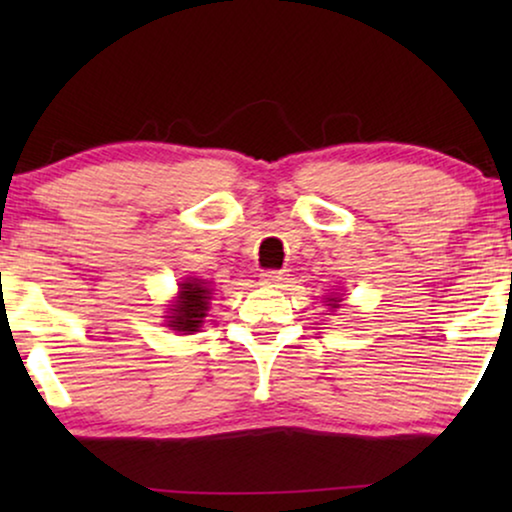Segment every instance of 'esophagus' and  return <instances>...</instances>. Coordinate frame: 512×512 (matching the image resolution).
Segmentation results:
<instances>
[{"instance_id": "obj_1", "label": "esophagus", "mask_w": 512, "mask_h": 512, "mask_svg": "<svg viewBox=\"0 0 512 512\" xmlns=\"http://www.w3.org/2000/svg\"><path fill=\"white\" fill-rule=\"evenodd\" d=\"M261 279H263V284H268V286H284L286 282H289V275L282 270H268V272H263Z\"/></svg>"}]
</instances>
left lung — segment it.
Masks as SVG:
<instances>
[{
    "mask_svg": "<svg viewBox=\"0 0 512 512\" xmlns=\"http://www.w3.org/2000/svg\"><path fill=\"white\" fill-rule=\"evenodd\" d=\"M340 300H342V298H326V303H328V305H331V307H340V305H338V303H340Z\"/></svg>",
    "mask_w": 512,
    "mask_h": 512,
    "instance_id": "obj_1",
    "label": "left lung"
}]
</instances>
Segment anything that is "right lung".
<instances>
[{"mask_svg": "<svg viewBox=\"0 0 512 512\" xmlns=\"http://www.w3.org/2000/svg\"><path fill=\"white\" fill-rule=\"evenodd\" d=\"M209 300H212V289L205 279L188 277L186 282L179 284V296L172 300V305L167 307V324L172 331L181 335H188L193 331H200L202 319L207 317Z\"/></svg>", "mask_w": 512, "mask_h": 512, "instance_id": "1", "label": "right lung"}]
</instances>
